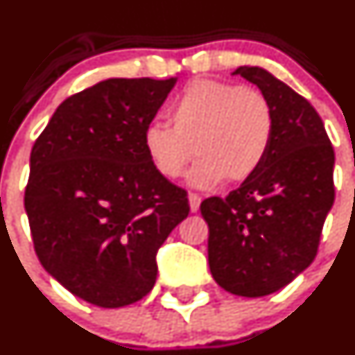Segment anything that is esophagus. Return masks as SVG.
<instances>
[{"instance_id":"obj_1","label":"esophagus","mask_w":355,"mask_h":355,"mask_svg":"<svg viewBox=\"0 0 355 355\" xmlns=\"http://www.w3.org/2000/svg\"><path fill=\"white\" fill-rule=\"evenodd\" d=\"M188 200H189V208H191V211L193 213L198 211V209H200V205H201V198L198 196V194L189 193Z\"/></svg>"}]
</instances>
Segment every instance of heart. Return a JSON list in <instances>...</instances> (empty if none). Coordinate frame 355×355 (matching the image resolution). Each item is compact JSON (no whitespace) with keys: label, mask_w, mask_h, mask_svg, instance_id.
<instances>
[{"label":"heart","mask_w":355,"mask_h":355,"mask_svg":"<svg viewBox=\"0 0 355 355\" xmlns=\"http://www.w3.org/2000/svg\"><path fill=\"white\" fill-rule=\"evenodd\" d=\"M171 128L150 123L144 148L154 169L166 179L182 176L194 157L188 181L209 189L225 178L245 181L268 155L274 116L268 98L250 86L194 79L169 108Z\"/></svg>","instance_id":"heart-1"}]
</instances>
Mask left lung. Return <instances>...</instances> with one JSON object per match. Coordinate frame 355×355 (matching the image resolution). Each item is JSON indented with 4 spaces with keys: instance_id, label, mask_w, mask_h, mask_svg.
I'll return each instance as SVG.
<instances>
[{
    "instance_id": "obj_1",
    "label": "left lung",
    "mask_w": 355,
    "mask_h": 355,
    "mask_svg": "<svg viewBox=\"0 0 355 355\" xmlns=\"http://www.w3.org/2000/svg\"><path fill=\"white\" fill-rule=\"evenodd\" d=\"M242 76L268 98L274 116L269 152L240 188L201 203L208 264L225 291L259 298L279 291L313 262L334 205L335 154L313 106L262 67Z\"/></svg>"
}]
</instances>
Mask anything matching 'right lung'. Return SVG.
Wrapping results in <instances>:
<instances>
[{
	"instance_id": "1",
	"label": "right lung",
	"mask_w": 355,
	"mask_h": 355,
	"mask_svg": "<svg viewBox=\"0 0 355 355\" xmlns=\"http://www.w3.org/2000/svg\"><path fill=\"white\" fill-rule=\"evenodd\" d=\"M178 78H112L59 105L30 154L25 189L40 264L101 308L142 300L155 255L188 216L184 189L148 161L144 132Z\"/></svg>"
}]
</instances>
